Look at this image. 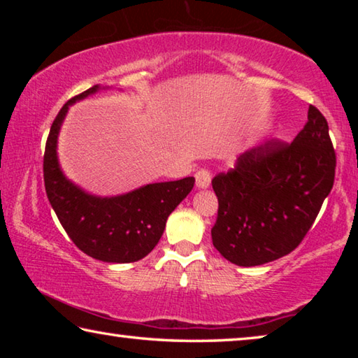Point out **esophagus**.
<instances>
[{"instance_id": "esophagus-1", "label": "esophagus", "mask_w": 358, "mask_h": 358, "mask_svg": "<svg viewBox=\"0 0 358 358\" xmlns=\"http://www.w3.org/2000/svg\"><path fill=\"white\" fill-rule=\"evenodd\" d=\"M211 181V173L208 169H201L196 173V185L197 187H208Z\"/></svg>"}]
</instances>
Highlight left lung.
Here are the masks:
<instances>
[{
    "label": "left lung",
    "instance_id": "8db88e82",
    "mask_svg": "<svg viewBox=\"0 0 358 358\" xmlns=\"http://www.w3.org/2000/svg\"><path fill=\"white\" fill-rule=\"evenodd\" d=\"M329 123L310 106L294 142L280 138L240 155L211 186L217 216L211 240L229 262L262 265L292 252L305 238L335 181Z\"/></svg>",
    "mask_w": 358,
    "mask_h": 358
}]
</instances>
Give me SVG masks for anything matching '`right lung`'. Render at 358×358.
Returning a JSON list of instances; mask_svg holds the SVG:
<instances>
[{
	"label": "right lung",
	"instance_id": "right-lung-1",
	"mask_svg": "<svg viewBox=\"0 0 358 358\" xmlns=\"http://www.w3.org/2000/svg\"><path fill=\"white\" fill-rule=\"evenodd\" d=\"M99 87L71 98L58 112L44 151V185L52 208L78 250L102 262L141 260L157 245L169 215L191 192L194 177L138 187L118 197L90 196L64 177L57 159V138L68 107Z\"/></svg>",
	"mask_w": 358,
	"mask_h": 358
}]
</instances>
